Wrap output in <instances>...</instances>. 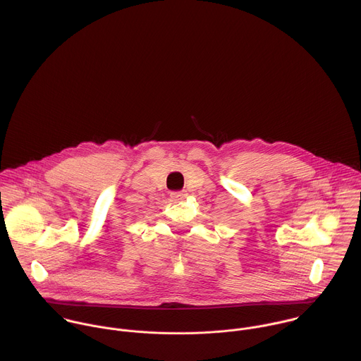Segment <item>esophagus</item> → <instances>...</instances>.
Masks as SVG:
<instances>
[{"label":"esophagus","instance_id":"1","mask_svg":"<svg viewBox=\"0 0 361 361\" xmlns=\"http://www.w3.org/2000/svg\"><path fill=\"white\" fill-rule=\"evenodd\" d=\"M186 196H188L186 192H172V193H171V197H172L173 200H183Z\"/></svg>","mask_w":361,"mask_h":361}]
</instances>
